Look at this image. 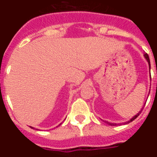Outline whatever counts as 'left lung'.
I'll return each instance as SVG.
<instances>
[{
	"instance_id": "8db88e82",
	"label": "left lung",
	"mask_w": 157,
	"mask_h": 157,
	"mask_svg": "<svg viewBox=\"0 0 157 157\" xmlns=\"http://www.w3.org/2000/svg\"><path fill=\"white\" fill-rule=\"evenodd\" d=\"M144 56H145V59H146L147 60V62H148V63H149V72H150V60H149V56H148V54L147 53H145L144 54ZM150 78H151V75H150ZM149 92H150V90H149ZM142 109H143V108H142ZM142 109H141V111H139V112H138V113L137 115H135V116H133L132 118H131V119H130V120H128V121H127V122H124V123H120V124H127V123H130V122H132L133 120H134L136 119V118L138 117V116H139L140 114H141V111H142ZM107 123V124H109V125H110V126H116V125H117V124H116V123H110V122H108V121H105Z\"/></svg>"
}]
</instances>
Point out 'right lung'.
Here are the masks:
<instances>
[{"label":"right lung","mask_w":157,"mask_h":157,"mask_svg":"<svg viewBox=\"0 0 157 157\" xmlns=\"http://www.w3.org/2000/svg\"><path fill=\"white\" fill-rule=\"evenodd\" d=\"M60 124H61V123H60ZM60 124H59V125H60ZM59 125H58V126H59ZM30 128H32V129H34V127H30Z\"/></svg>","instance_id":"1"}]
</instances>
